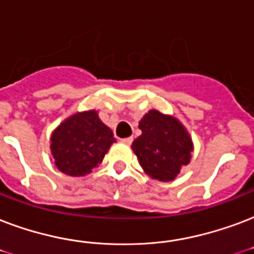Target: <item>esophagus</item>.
<instances>
[{"mask_svg":"<svg viewBox=\"0 0 254 254\" xmlns=\"http://www.w3.org/2000/svg\"><path fill=\"white\" fill-rule=\"evenodd\" d=\"M121 142H123V144L130 145L131 142H133V138H131V137H127V138H121Z\"/></svg>","mask_w":254,"mask_h":254,"instance_id":"esophagus-1","label":"esophagus"}]
</instances>
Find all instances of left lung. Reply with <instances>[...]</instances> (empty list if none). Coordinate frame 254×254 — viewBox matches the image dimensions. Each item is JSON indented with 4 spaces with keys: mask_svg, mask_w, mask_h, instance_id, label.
Returning <instances> with one entry per match:
<instances>
[{
    "mask_svg": "<svg viewBox=\"0 0 254 254\" xmlns=\"http://www.w3.org/2000/svg\"><path fill=\"white\" fill-rule=\"evenodd\" d=\"M142 134L131 149L148 176L158 181H172L190 162L193 142L185 127L172 116L152 109L138 124Z\"/></svg>",
    "mask_w": 254,
    "mask_h": 254,
    "instance_id": "1",
    "label": "left lung"
}]
</instances>
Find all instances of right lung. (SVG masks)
Wrapping results in <instances>:
<instances>
[{
    "label": "right lung",
    "instance_id": "right-lung-1",
    "mask_svg": "<svg viewBox=\"0 0 254 254\" xmlns=\"http://www.w3.org/2000/svg\"><path fill=\"white\" fill-rule=\"evenodd\" d=\"M113 142V131L96 110H88L73 114L58 125L50 137V150L60 172L80 177L101 164Z\"/></svg>",
    "mask_w": 254,
    "mask_h": 254
}]
</instances>
